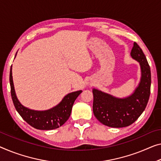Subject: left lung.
<instances>
[{
	"mask_svg": "<svg viewBox=\"0 0 161 161\" xmlns=\"http://www.w3.org/2000/svg\"><path fill=\"white\" fill-rule=\"evenodd\" d=\"M130 54L139 62L141 69L140 81L132 94L121 98L97 89L92 90L93 113L96 119L105 126L121 128L131 125L145 111L149 100L151 72L147 58L136 42H134Z\"/></svg>",
	"mask_w": 161,
	"mask_h": 161,
	"instance_id": "obj_1",
	"label": "left lung"
}]
</instances>
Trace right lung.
Masks as SVG:
<instances>
[{
	"label": "right lung",
	"mask_w": 161,
	"mask_h": 161,
	"mask_svg": "<svg viewBox=\"0 0 161 161\" xmlns=\"http://www.w3.org/2000/svg\"><path fill=\"white\" fill-rule=\"evenodd\" d=\"M9 80L12 100L16 110L27 124L40 130H52L63 125L70 116L74 101L82 92L81 90H78L69 93L58 104L50 109L45 111H35L24 106L16 97L12 76V66Z\"/></svg>",
	"instance_id": "right-lung-1"
}]
</instances>
